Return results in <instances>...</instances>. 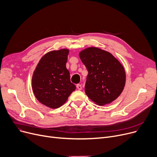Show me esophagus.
<instances>
[{
  "mask_svg": "<svg viewBox=\"0 0 157 157\" xmlns=\"http://www.w3.org/2000/svg\"><path fill=\"white\" fill-rule=\"evenodd\" d=\"M76 87L78 89V90H81V89H82V85L81 84H77Z\"/></svg>",
  "mask_w": 157,
  "mask_h": 157,
  "instance_id": "obj_1",
  "label": "esophagus"
}]
</instances>
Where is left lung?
I'll return each instance as SVG.
<instances>
[{"label":"left lung","mask_w":157,"mask_h":157,"mask_svg":"<svg viewBox=\"0 0 157 157\" xmlns=\"http://www.w3.org/2000/svg\"><path fill=\"white\" fill-rule=\"evenodd\" d=\"M88 71L85 93L99 105L110 103L123 91L126 73L123 65L110 52L89 47L79 53Z\"/></svg>","instance_id":"obj_1"}]
</instances>
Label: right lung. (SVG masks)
<instances>
[{"mask_svg":"<svg viewBox=\"0 0 157 157\" xmlns=\"http://www.w3.org/2000/svg\"><path fill=\"white\" fill-rule=\"evenodd\" d=\"M68 49L50 51L40 60L33 73L32 88L40 103L51 109L62 106L76 87L66 64Z\"/></svg>","mask_w":157,"mask_h":157,"instance_id":"obj_1","label":"right lung"}]
</instances>
